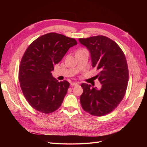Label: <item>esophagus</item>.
<instances>
[{"label": "esophagus", "mask_w": 147, "mask_h": 147, "mask_svg": "<svg viewBox=\"0 0 147 147\" xmlns=\"http://www.w3.org/2000/svg\"><path fill=\"white\" fill-rule=\"evenodd\" d=\"M71 86H77L78 85V83L76 82H73V83H71Z\"/></svg>", "instance_id": "1"}]
</instances>
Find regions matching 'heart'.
Wrapping results in <instances>:
<instances>
[{
    "label": "heart",
    "instance_id": "b5f03b06",
    "mask_svg": "<svg viewBox=\"0 0 147 147\" xmlns=\"http://www.w3.org/2000/svg\"><path fill=\"white\" fill-rule=\"evenodd\" d=\"M83 50H85V49L82 48V49H79V50H77V51H83Z\"/></svg>",
    "mask_w": 147,
    "mask_h": 147
}]
</instances>
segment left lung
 Instances as JSON below:
<instances>
[{
    "label": "left lung",
    "mask_w": 147,
    "mask_h": 147,
    "mask_svg": "<svg viewBox=\"0 0 147 147\" xmlns=\"http://www.w3.org/2000/svg\"><path fill=\"white\" fill-rule=\"evenodd\" d=\"M90 51L92 67L99 71L96 75L102 88H91L82 83L80 103L90 115L101 117L116 109L126 94L129 71L125 55L118 44L104 35L79 38Z\"/></svg>",
    "instance_id": "1"
}]
</instances>
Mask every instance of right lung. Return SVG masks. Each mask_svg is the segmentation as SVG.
Instances as JSON below:
<instances>
[{"label": "right lung", "instance_id": "add662e5", "mask_svg": "<svg viewBox=\"0 0 147 147\" xmlns=\"http://www.w3.org/2000/svg\"><path fill=\"white\" fill-rule=\"evenodd\" d=\"M77 44L73 38L50 32L35 40L26 49L20 65L19 81L26 100L35 110L48 114L61 105L70 84L59 82L51 72Z\"/></svg>", "mask_w": 147, "mask_h": 147}]
</instances>
